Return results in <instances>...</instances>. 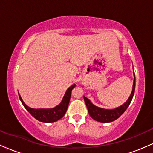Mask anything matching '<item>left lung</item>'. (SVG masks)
<instances>
[{
    "instance_id": "8db88e82",
    "label": "left lung",
    "mask_w": 153,
    "mask_h": 153,
    "mask_svg": "<svg viewBox=\"0 0 153 153\" xmlns=\"http://www.w3.org/2000/svg\"><path fill=\"white\" fill-rule=\"evenodd\" d=\"M134 89H135V75L134 79V83H133V88L131 94L129 96V98L126 101L122 106L118 107V108H115L113 110H108V109H103V108H99L97 106H95L89 99H88L86 97L83 96L84 101H85V104H86L88 111L89 115L92 119L94 120L98 121L100 122H111L113 121L116 120L120 117L123 114L126 109L128 108V106L130 104L131 99H132L133 96L134 94Z\"/></svg>"
}]
</instances>
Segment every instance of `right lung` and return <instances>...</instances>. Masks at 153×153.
I'll use <instances>...</instances> for the list:
<instances>
[{
    "label": "right lung",
    "instance_id": "right-lung-1",
    "mask_svg": "<svg viewBox=\"0 0 153 153\" xmlns=\"http://www.w3.org/2000/svg\"><path fill=\"white\" fill-rule=\"evenodd\" d=\"M75 87V85H73L66 91L64 97L61 102L57 106L54 107L50 109H35L27 106L24 103V101L19 94V99L22 101V104L25 107V108L31 114L35 119L42 122H54L60 119L65 114L66 111L68 109V104H69L70 99H71L72 90Z\"/></svg>",
    "mask_w": 153,
    "mask_h": 153
}]
</instances>
